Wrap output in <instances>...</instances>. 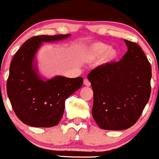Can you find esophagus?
I'll return each mask as SVG.
<instances>
[{"label":"esophagus","instance_id":"34e87169","mask_svg":"<svg viewBox=\"0 0 159 159\" xmlns=\"http://www.w3.org/2000/svg\"><path fill=\"white\" fill-rule=\"evenodd\" d=\"M84 84L85 86H90V85H91V83H90V81H89L87 78H85V79L84 80Z\"/></svg>","mask_w":159,"mask_h":159}]
</instances>
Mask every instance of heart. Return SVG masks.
I'll list each match as a JSON object with an SVG mask.
<instances>
[{
    "label": "heart",
    "mask_w": 159,
    "mask_h": 159,
    "mask_svg": "<svg viewBox=\"0 0 159 159\" xmlns=\"http://www.w3.org/2000/svg\"><path fill=\"white\" fill-rule=\"evenodd\" d=\"M82 56L89 61H94L100 57V63L109 64L116 61L119 56V51L118 48L110 47L106 43L97 41L85 47Z\"/></svg>",
    "instance_id": "1"
}]
</instances>
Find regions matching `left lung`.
I'll return each instance as SVG.
<instances>
[{
	"instance_id": "obj_1",
	"label": "left lung",
	"mask_w": 159,
	"mask_h": 159,
	"mask_svg": "<svg viewBox=\"0 0 159 159\" xmlns=\"http://www.w3.org/2000/svg\"><path fill=\"white\" fill-rule=\"evenodd\" d=\"M128 51L119 62L103 64L88 75L93 90V118L105 130L130 128L151 96V66L136 43L124 40Z\"/></svg>"
}]
</instances>
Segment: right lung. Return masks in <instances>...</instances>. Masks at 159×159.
Listing matches in <instances>:
<instances>
[{"instance_id": "add662e5", "label": "right lung", "mask_w": 159, "mask_h": 159, "mask_svg": "<svg viewBox=\"0 0 159 159\" xmlns=\"http://www.w3.org/2000/svg\"><path fill=\"white\" fill-rule=\"evenodd\" d=\"M70 34L40 35L25 41L11 60L7 93L19 119L33 127L56 125L64 112L65 100L82 85L83 78L41 77L35 57L43 42H54Z\"/></svg>"}]
</instances>
